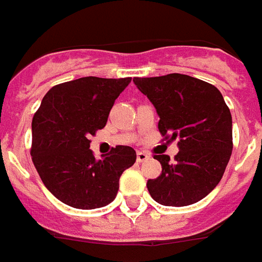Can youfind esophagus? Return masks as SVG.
I'll return each instance as SVG.
<instances>
[{
  "instance_id": "1",
  "label": "esophagus",
  "mask_w": 262,
  "mask_h": 262,
  "mask_svg": "<svg viewBox=\"0 0 262 262\" xmlns=\"http://www.w3.org/2000/svg\"><path fill=\"white\" fill-rule=\"evenodd\" d=\"M148 158H149V154H148V152L140 151L138 154H137V161H138V162H144V161H146Z\"/></svg>"
}]
</instances>
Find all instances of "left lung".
<instances>
[{
  "label": "left lung",
  "mask_w": 262,
  "mask_h": 262,
  "mask_svg": "<svg viewBox=\"0 0 262 262\" xmlns=\"http://www.w3.org/2000/svg\"><path fill=\"white\" fill-rule=\"evenodd\" d=\"M134 83L155 107L159 133L179 140L175 161L154 155L162 173L148 181V192L159 205H193L219 185L229 164L233 149L229 107L216 87L192 76L134 77Z\"/></svg>",
  "instance_id": "8db88e82"
}]
</instances>
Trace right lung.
Segmentation results:
<instances>
[{
  "label": "right lung",
  "mask_w": 262,
  "mask_h": 262,
  "mask_svg": "<svg viewBox=\"0 0 262 262\" xmlns=\"http://www.w3.org/2000/svg\"><path fill=\"white\" fill-rule=\"evenodd\" d=\"M131 77H80L52 87L32 118L31 155L46 189L64 205L92 210L116 199L120 176L137 154L118 145L101 159L90 135L105 127L116 98Z\"/></svg>",
  "instance_id": "add662e5"
}]
</instances>
